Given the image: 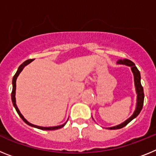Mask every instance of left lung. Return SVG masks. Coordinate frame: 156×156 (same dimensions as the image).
I'll use <instances>...</instances> for the list:
<instances>
[{"mask_svg": "<svg viewBox=\"0 0 156 156\" xmlns=\"http://www.w3.org/2000/svg\"><path fill=\"white\" fill-rule=\"evenodd\" d=\"M118 64H122L126 65V66H130L131 67V70L133 73V76H134V84L135 87H136V91L137 94V107H136V110L133 112V114L132 115V116L130 118L127 119V120L125 121L124 122L121 123L120 125H118V126H113V127H110L108 129H120V128L124 127L125 126L129 123L132 119H133L134 118L137 116L139 115V113L140 112L141 109L143 108V104H144V90H143V87L141 86V83H140V74L139 70L137 69V68L136 67L134 63L133 62H131L130 60H128V59H123V60H119L117 62Z\"/></svg>", "mask_w": 156, "mask_h": 156, "instance_id": "obj_1", "label": "left lung"}]
</instances>
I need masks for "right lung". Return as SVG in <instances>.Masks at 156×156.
Returning a JSON list of instances; mask_svg holds the SVG:
<instances>
[{
    "instance_id": "add662e5",
    "label": "right lung",
    "mask_w": 156,
    "mask_h": 156,
    "mask_svg": "<svg viewBox=\"0 0 156 156\" xmlns=\"http://www.w3.org/2000/svg\"><path fill=\"white\" fill-rule=\"evenodd\" d=\"M34 61V59H29V60H27L26 62H24L23 63V64L21 65V66H19V69H18L17 72H16V73L15 74V76H14L13 77V80H12V103H13V105L14 107H15V108H16V112H18V114H19V115L22 118V119H23V121H24L27 124L30 125V126H34V127H36V128H38V129H44V130H54V129H60V128L63 127V126H65V124L66 123H64V124L61 125V126H52V127H43V126H36V125H34L32 124V123H30V122H29L27 120V119H25L24 117H23V115H22L21 113H20V112H19V108H18L17 105H16V79H17L18 76L19 75V73H21L22 71H23V69H24V67L26 66H27L28 64H30L31 62Z\"/></svg>"
}]
</instances>
